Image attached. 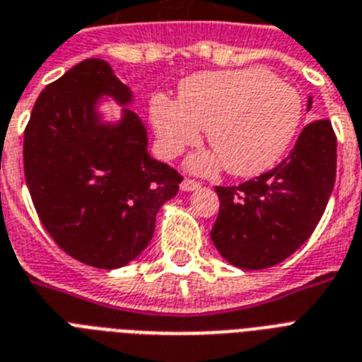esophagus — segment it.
Wrapping results in <instances>:
<instances>
[{
	"label": "esophagus",
	"mask_w": 362,
	"mask_h": 362,
	"mask_svg": "<svg viewBox=\"0 0 362 362\" xmlns=\"http://www.w3.org/2000/svg\"><path fill=\"white\" fill-rule=\"evenodd\" d=\"M199 187H201V184H199L197 180H191V178H186V180L180 184L182 191H195V189H199Z\"/></svg>",
	"instance_id": "esophagus-1"
}]
</instances>
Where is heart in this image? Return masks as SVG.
<instances>
[{"label": "heart", "instance_id": "obj_1", "mask_svg": "<svg viewBox=\"0 0 362 362\" xmlns=\"http://www.w3.org/2000/svg\"><path fill=\"white\" fill-rule=\"evenodd\" d=\"M303 104L292 85L269 70L199 72L178 87V100L156 95L151 119L161 152L175 158L206 130L214 152L189 160V169L214 173L225 165L236 176L272 169L296 137Z\"/></svg>", "mask_w": 362, "mask_h": 362}]
</instances>
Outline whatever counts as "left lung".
Segmentation results:
<instances>
[{
    "label": "left lung",
    "instance_id": "left-lung-1",
    "mask_svg": "<svg viewBox=\"0 0 362 362\" xmlns=\"http://www.w3.org/2000/svg\"><path fill=\"white\" fill-rule=\"evenodd\" d=\"M313 98L308 96L307 110ZM337 176V137L314 120L275 169L240 186H217L219 214L210 236L221 257L242 269H266L298 251L324 216Z\"/></svg>",
    "mask_w": 362,
    "mask_h": 362
}]
</instances>
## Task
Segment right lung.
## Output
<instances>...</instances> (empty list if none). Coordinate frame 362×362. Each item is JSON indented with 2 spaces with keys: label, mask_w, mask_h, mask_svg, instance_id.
<instances>
[{
  "label": "right lung",
  "mask_w": 362,
  "mask_h": 362,
  "mask_svg": "<svg viewBox=\"0 0 362 362\" xmlns=\"http://www.w3.org/2000/svg\"><path fill=\"white\" fill-rule=\"evenodd\" d=\"M104 95L123 105L101 120ZM134 95L104 59H85L37 98L23 132V173L44 228L66 255L100 269L122 267L151 243L156 214L182 176L151 158Z\"/></svg>",
  "instance_id": "add662e5"
}]
</instances>
